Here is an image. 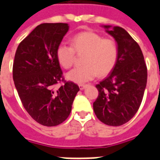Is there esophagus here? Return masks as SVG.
I'll return each mask as SVG.
<instances>
[{"label":"esophagus","instance_id":"obj_1","mask_svg":"<svg viewBox=\"0 0 160 160\" xmlns=\"http://www.w3.org/2000/svg\"><path fill=\"white\" fill-rule=\"evenodd\" d=\"M87 85H79V88H80V90H84L85 88H86Z\"/></svg>","mask_w":160,"mask_h":160}]
</instances>
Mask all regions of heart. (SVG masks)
<instances>
[{
    "label": "heart",
    "instance_id": "heart-1",
    "mask_svg": "<svg viewBox=\"0 0 160 160\" xmlns=\"http://www.w3.org/2000/svg\"><path fill=\"white\" fill-rule=\"evenodd\" d=\"M75 53L85 55L82 60L84 66L68 72L66 78L82 84L92 80L96 75L104 77L109 75L116 65L119 47L114 39L104 38L94 31H85L71 39V46L60 44L56 50L58 61L65 69L74 65Z\"/></svg>",
    "mask_w": 160,
    "mask_h": 160
}]
</instances>
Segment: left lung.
<instances>
[{"mask_svg": "<svg viewBox=\"0 0 160 160\" xmlns=\"http://www.w3.org/2000/svg\"><path fill=\"white\" fill-rule=\"evenodd\" d=\"M119 47L114 68L96 85L99 91L93 104L95 115L110 126H119L134 117L143 100L147 84V67L136 41L119 26H103Z\"/></svg>", "mask_w": 160, "mask_h": 160, "instance_id": "obj_1", "label": "left lung"}]
</instances>
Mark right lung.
<instances>
[{"mask_svg":"<svg viewBox=\"0 0 160 160\" xmlns=\"http://www.w3.org/2000/svg\"><path fill=\"white\" fill-rule=\"evenodd\" d=\"M69 31L66 23H43L36 26L16 51L13 80L21 103L39 124L55 126L67 119L80 90L77 85L65 81L56 50ZM65 84L59 89L53 86Z\"/></svg>","mask_w":160,"mask_h":160,"instance_id":"obj_1","label":"right lung"}]
</instances>
